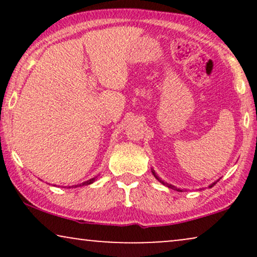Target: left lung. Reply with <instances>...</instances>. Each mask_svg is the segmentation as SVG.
Wrapping results in <instances>:
<instances>
[{
  "mask_svg": "<svg viewBox=\"0 0 257 257\" xmlns=\"http://www.w3.org/2000/svg\"><path fill=\"white\" fill-rule=\"evenodd\" d=\"M152 173H153V175H154V177H156V179H157V180H159V181H160V182H161V184H163V185H165V186H167V187H168V188H172V189H174V191H178V192H182L180 188H177V187H175V186H173V185H171V184H167V182H164L163 180H160V179H159V177H158V175L156 174V172H154L153 170H152ZM217 181H219V180H217ZM217 181H215V182H213V184H212V185H209V188H210V187H213V186H214V185H215Z\"/></svg>",
  "mask_w": 257,
  "mask_h": 257,
  "instance_id": "left-lung-1",
  "label": "left lung"
}]
</instances>
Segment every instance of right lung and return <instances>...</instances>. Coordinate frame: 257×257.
Listing matches in <instances>:
<instances>
[{"instance_id":"1","label":"right lung","mask_w":257,"mask_h":257,"mask_svg":"<svg viewBox=\"0 0 257 257\" xmlns=\"http://www.w3.org/2000/svg\"><path fill=\"white\" fill-rule=\"evenodd\" d=\"M96 180V178H92V179H90V180H87V181H84V182H82V184H78V185H75V186H72V187H82V186H87V185H90V184H92V182ZM70 188V187H69Z\"/></svg>"}]
</instances>
